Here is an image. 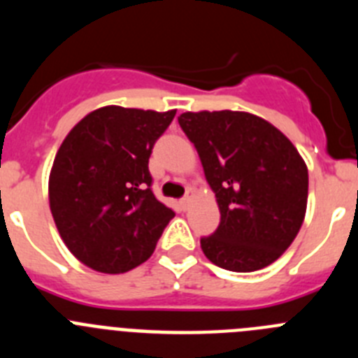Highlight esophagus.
Wrapping results in <instances>:
<instances>
[{"instance_id": "1", "label": "esophagus", "mask_w": 358, "mask_h": 358, "mask_svg": "<svg viewBox=\"0 0 358 358\" xmlns=\"http://www.w3.org/2000/svg\"><path fill=\"white\" fill-rule=\"evenodd\" d=\"M189 202H192V195H186L185 199H181V201H179V206H181L182 211L188 210V208H189Z\"/></svg>"}]
</instances>
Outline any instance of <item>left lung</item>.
<instances>
[{
	"label": "left lung",
	"mask_w": 358,
	"mask_h": 358,
	"mask_svg": "<svg viewBox=\"0 0 358 358\" xmlns=\"http://www.w3.org/2000/svg\"><path fill=\"white\" fill-rule=\"evenodd\" d=\"M179 125L220 210L217 231L201 238L202 252L233 273L276 262L301 229L308 199V169L292 141L243 110H188Z\"/></svg>",
	"instance_id": "left-lung-1"
}]
</instances>
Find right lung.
Returning <instances> with one entry per match:
<instances>
[{"label": "right lung", "instance_id": "obj_1", "mask_svg": "<svg viewBox=\"0 0 358 358\" xmlns=\"http://www.w3.org/2000/svg\"><path fill=\"white\" fill-rule=\"evenodd\" d=\"M176 116L106 106L69 131L53 159L50 210L71 255L106 274L152 256L173 211L152 194L148 157Z\"/></svg>", "mask_w": 358, "mask_h": 358}]
</instances>
